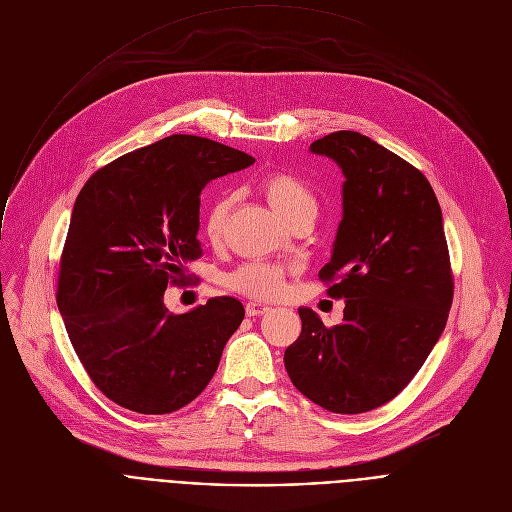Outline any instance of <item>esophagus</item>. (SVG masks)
Masks as SVG:
<instances>
[{
  "instance_id": "esophagus-1",
  "label": "esophagus",
  "mask_w": 512,
  "mask_h": 512,
  "mask_svg": "<svg viewBox=\"0 0 512 512\" xmlns=\"http://www.w3.org/2000/svg\"><path fill=\"white\" fill-rule=\"evenodd\" d=\"M271 308L267 306V304H261V302H249L247 306H245V312H247V316H263V314H267Z\"/></svg>"
}]
</instances>
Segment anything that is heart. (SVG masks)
Here are the masks:
<instances>
[{
	"mask_svg": "<svg viewBox=\"0 0 512 512\" xmlns=\"http://www.w3.org/2000/svg\"><path fill=\"white\" fill-rule=\"evenodd\" d=\"M259 192L267 200V204L283 218L287 225H296L300 221H314L318 212V198L314 190L296 174L277 170L269 172L261 184ZM233 206V196L223 194L214 198L204 212V237L210 243H218L223 239L227 218ZM287 271L277 263H245L239 265L225 277V283L239 291L243 296L257 300H273L285 291Z\"/></svg>",
	"mask_w": 512,
	"mask_h": 512,
	"instance_id": "obj_1",
	"label": "heart"
}]
</instances>
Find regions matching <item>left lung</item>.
Listing matches in <instances>:
<instances>
[{
    "label": "left lung",
    "instance_id": "obj_1",
    "mask_svg": "<svg viewBox=\"0 0 512 512\" xmlns=\"http://www.w3.org/2000/svg\"><path fill=\"white\" fill-rule=\"evenodd\" d=\"M310 150L346 178L332 259L318 273L346 306L332 328L300 308L302 334L283 362L316 405L364 413L409 385L446 328L454 275L442 208L415 166L367 135L334 131Z\"/></svg>",
    "mask_w": 512,
    "mask_h": 512
}]
</instances>
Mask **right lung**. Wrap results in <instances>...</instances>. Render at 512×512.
Here are the masks:
<instances>
[{
	"mask_svg": "<svg viewBox=\"0 0 512 512\" xmlns=\"http://www.w3.org/2000/svg\"><path fill=\"white\" fill-rule=\"evenodd\" d=\"M255 158L196 135H170L97 170L77 196L60 255L56 304L95 387L113 403L164 415L210 383L245 318L221 296L186 314L164 291L202 255V188Z\"/></svg>",
	"mask_w": 512,
	"mask_h": 512,
	"instance_id": "right-lung-1",
	"label": "right lung"
}]
</instances>
